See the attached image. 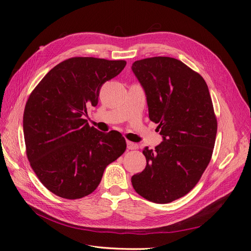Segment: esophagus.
<instances>
[{
  "label": "esophagus",
  "instance_id": "34e87169",
  "mask_svg": "<svg viewBox=\"0 0 251 251\" xmlns=\"http://www.w3.org/2000/svg\"><path fill=\"white\" fill-rule=\"evenodd\" d=\"M126 148L127 150H137L138 146L132 141H126Z\"/></svg>",
  "mask_w": 251,
  "mask_h": 251
}]
</instances>
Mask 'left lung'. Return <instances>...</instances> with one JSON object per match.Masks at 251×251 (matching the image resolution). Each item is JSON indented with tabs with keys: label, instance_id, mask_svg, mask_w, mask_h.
<instances>
[{
	"label": "left lung",
	"instance_id": "obj_1",
	"mask_svg": "<svg viewBox=\"0 0 251 251\" xmlns=\"http://www.w3.org/2000/svg\"><path fill=\"white\" fill-rule=\"evenodd\" d=\"M132 71L162 136L155 150L143 149L146 169L132 185L144 199L170 203L194 188L210 161L217 119L209 90L200 74L173 57L136 60Z\"/></svg>",
	"mask_w": 251,
	"mask_h": 251
}]
</instances>
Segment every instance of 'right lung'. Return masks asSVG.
<instances>
[{"label": "right lung", "mask_w": 251, "mask_h": 251, "mask_svg": "<svg viewBox=\"0 0 251 251\" xmlns=\"http://www.w3.org/2000/svg\"><path fill=\"white\" fill-rule=\"evenodd\" d=\"M126 65L125 60L72 57L51 69L30 94L23 117L27 157L51 193L72 200L90 195L107 165L124 154L123 136L91 127L83 116L97 105L103 83Z\"/></svg>", "instance_id": "right-lung-1"}]
</instances>
